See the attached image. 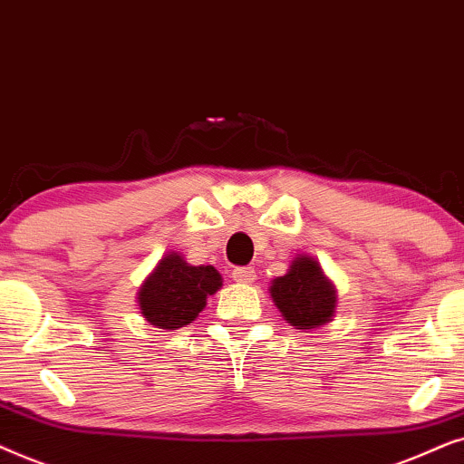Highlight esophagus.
<instances>
[{
  "instance_id": "obj_1",
  "label": "esophagus",
  "mask_w": 464,
  "mask_h": 464,
  "mask_svg": "<svg viewBox=\"0 0 464 464\" xmlns=\"http://www.w3.org/2000/svg\"><path fill=\"white\" fill-rule=\"evenodd\" d=\"M231 277L237 284H252L256 280V271L252 267H237V269H233Z\"/></svg>"
}]
</instances>
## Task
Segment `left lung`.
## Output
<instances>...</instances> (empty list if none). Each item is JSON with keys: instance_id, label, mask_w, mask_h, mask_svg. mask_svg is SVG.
<instances>
[{"instance_id": "obj_1", "label": "left lung", "mask_w": 464, "mask_h": 464, "mask_svg": "<svg viewBox=\"0 0 464 464\" xmlns=\"http://www.w3.org/2000/svg\"><path fill=\"white\" fill-rule=\"evenodd\" d=\"M269 295L282 318L299 331L320 329L337 310V288L314 256L296 255L288 271L271 280Z\"/></svg>"}]
</instances>
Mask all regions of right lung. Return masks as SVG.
Masks as SVG:
<instances>
[{
    "mask_svg": "<svg viewBox=\"0 0 464 464\" xmlns=\"http://www.w3.org/2000/svg\"><path fill=\"white\" fill-rule=\"evenodd\" d=\"M220 286L222 276L212 265H190L180 252H168L141 282L140 314L157 329H182L206 310Z\"/></svg>",
    "mask_w": 464,
    "mask_h": 464,
    "instance_id": "right-lung-1",
    "label": "right lung"
}]
</instances>
